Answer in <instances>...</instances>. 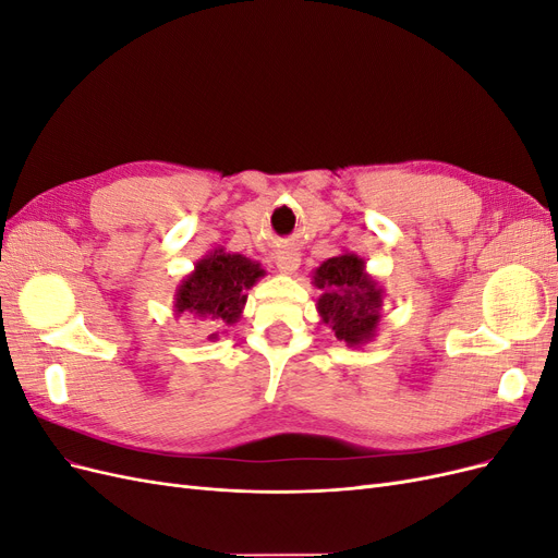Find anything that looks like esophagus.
I'll list each match as a JSON object with an SVG mask.
<instances>
[{
  "mask_svg": "<svg viewBox=\"0 0 558 558\" xmlns=\"http://www.w3.org/2000/svg\"><path fill=\"white\" fill-rule=\"evenodd\" d=\"M300 267V253L295 251H281L277 256V269L281 275H293Z\"/></svg>",
  "mask_w": 558,
  "mask_h": 558,
  "instance_id": "1",
  "label": "esophagus"
}]
</instances>
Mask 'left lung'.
<instances>
[{
	"mask_svg": "<svg viewBox=\"0 0 558 558\" xmlns=\"http://www.w3.org/2000/svg\"><path fill=\"white\" fill-rule=\"evenodd\" d=\"M314 286L324 291L316 302L320 320L330 324L337 340L349 347L373 340L381 320L384 291L365 272L363 258L356 253L328 258L316 267Z\"/></svg>",
	"mask_w": 558,
	"mask_h": 558,
	"instance_id": "obj_1",
	"label": "left lung"
}]
</instances>
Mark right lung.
I'll list each match as a JSON object with an SVG mask.
<instances>
[{
    "instance_id": "right-lung-1",
    "label": "right lung",
    "mask_w": 558,
    "mask_h": 558,
    "mask_svg": "<svg viewBox=\"0 0 558 558\" xmlns=\"http://www.w3.org/2000/svg\"><path fill=\"white\" fill-rule=\"evenodd\" d=\"M265 272L240 253L218 248L202 258L185 277L174 295L177 314L189 312L199 318L216 320L218 326L238 324L246 305V291Z\"/></svg>"
}]
</instances>
